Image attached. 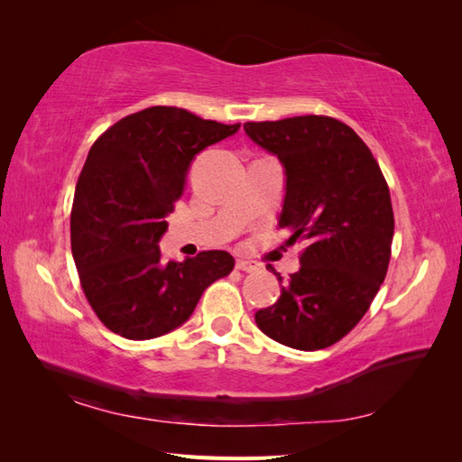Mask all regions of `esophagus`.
Instances as JSON below:
<instances>
[{
  "label": "esophagus",
  "mask_w": 462,
  "mask_h": 462,
  "mask_svg": "<svg viewBox=\"0 0 462 462\" xmlns=\"http://www.w3.org/2000/svg\"><path fill=\"white\" fill-rule=\"evenodd\" d=\"M236 268L242 270V272H258L260 270V263L250 262V260H238L236 262Z\"/></svg>",
  "instance_id": "esophagus-1"
}]
</instances>
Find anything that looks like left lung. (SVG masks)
I'll use <instances>...</instances> for the list:
<instances>
[{
    "mask_svg": "<svg viewBox=\"0 0 462 462\" xmlns=\"http://www.w3.org/2000/svg\"><path fill=\"white\" fill-rule=\"evenodd\" d=\"M244 131L278 156L286 174L278 226L290 244H306L300 270L256 323L282 346L329 347L357 326L385 280L395 228L387 182L357 133L331 116L244 123Z\"/></svg>",
    "mask_w": 462,
    "mask_h": 462,
    "instance_id": "obj_1",
    "label": "left lung"
}]
</instances>
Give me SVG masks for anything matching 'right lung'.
<instances>
[{
  "label": "right lung",
  "mask_w": 462,
  "mask_h": 462,
  "mask_svg": "<svg viewBox=\"0 0 462 462\" xmlns=\"http://www.w3.org/2000/svg\"><path fill=\"white\" fill-rule=\"evenodd\" d=\"M238 129L151 106L91 146L75 189L71 250L91 308L121 337L144 341L180 328L204 290L232 272L228 252L162 262L159 242L196 154Z\"/></svg>",
  "instance_id": "1"
}]
</instances>
